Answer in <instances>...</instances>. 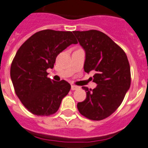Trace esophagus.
Segmentation results:
<instances>
[{
    "instance_id": "1",
    "label": "esophagus",
    "mask_w": 148,
    "mask_h": 148,
    "mask_svg": "<svg viewBox=\"0 0 148 148\" xmlns=\"http://www.w3.org/2000/svg\"><path fill=\"white\" fill-rule=\"evenodd\" d=\"M79 89V87L77 86H74V85L71 86V90H77V89Z\"/></svg>"
}]
</instances>
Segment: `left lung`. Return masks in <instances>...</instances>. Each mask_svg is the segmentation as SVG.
<instances>
[{
    "label": "left lung",
    "mask_w": 148,
    "mask_h": 148,
    "mask_svg": "<svg viewBox=\"0 0 148 148\" xmlns=\"http://www.w3.org/2000/svg\"><path fill=\"white\" fill-rule=\"evenodd\" d=\"M86 53L84 71H94L97 86L89 89L84 101L77 103L79 112L92 120L108 117L118 108L131 84L130 66L126 53L108 36L97 30L74 31Z\"/></svg>",
    "instance_id": "1"
}]
</instances>
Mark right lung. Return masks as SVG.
Instances as JSON below:
<instances>
[{
    "mask_svg": "<svg viewBox=\"0 0 148 148\" xmlns=\"http://www.w3.org/2000/svg\"><path fill=\"white\" fill-rule=\"evenodd\" d=\"M77 43L71 32L47 29L31 36L17 51L10 67L15 92L28 111L49 116L59 110L71 85L47 77L57 56L71 44Z\"/></svg>",
    "mask_w": 148,
    "mask_h": 148,
    "instance_id": "1",
    "label": "right lung"
}]
</instances>
